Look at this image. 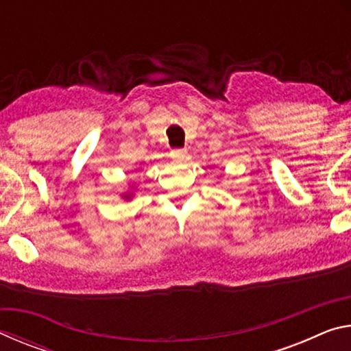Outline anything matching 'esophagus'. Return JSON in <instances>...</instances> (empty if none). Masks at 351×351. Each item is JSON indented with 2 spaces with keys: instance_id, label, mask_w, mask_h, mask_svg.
<instances>
[{
  "instance_id": "obj_1",
  "label": "esophagus",
  "mask_w": 351,
  "mask_h": 351,
  "mask_svg": "<svg viewBox=\"0 0 351 351\" xmlns=\"http://www.w3.org/2000/svg\"><path fill=\"white\" fill-rule=\"evenodd\" d=\"M170 156L171 159H176V161H182V159L187 156V152L184 150V148H175V150H171Z\"/></svg>"
}]
</instances>
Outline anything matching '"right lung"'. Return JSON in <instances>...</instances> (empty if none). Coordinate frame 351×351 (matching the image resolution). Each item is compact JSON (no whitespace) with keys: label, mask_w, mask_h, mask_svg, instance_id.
<instances>
[{"label":"right lung","mask_w":351,"mask_h":351,"mask_svg":"<svg viewBox=\"0 0 351 351\" xmlns=\"http://www.w3.org/2000/svg\"><path fill=\"white\" fill-rule=\"evenodd\" d=\"M121 197H122V199H125V201L132 199V198L134 197V190H133V187L130 189V190H127V192H123V193L121 195Z\"/></svg>","instance_id":"1"}]
</instances>
